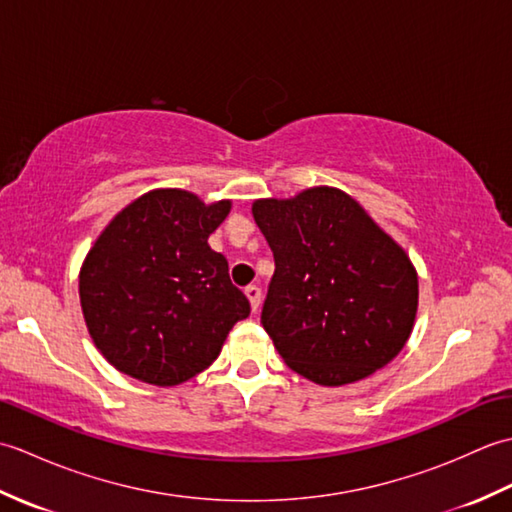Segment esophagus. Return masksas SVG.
Here are the masks:
<instances>
[{"label":"esophagus","instance_id":"1","mask_svg":"<svg viewBox=\"0 0 512 512\" xmlns=\"http://www.w3.org/2000/svg\"><path fill=\"white\" fill-rule=\"evenodd\" d=\"M244 292H246V297L250 301V308L257 310L259 303H262V288H259V286H246Z\"/></svg>","mask_w":512,"mask_h":512}]
</instances>
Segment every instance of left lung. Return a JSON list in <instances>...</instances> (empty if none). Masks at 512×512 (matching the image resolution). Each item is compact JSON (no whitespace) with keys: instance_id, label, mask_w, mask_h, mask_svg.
<instances>
[{"instance_id":"left-lung-1","label":"left lung","mask_w":512,"mask_h":512,"mask_svg":"<svg viewBox=\"0 0 512 512\" xmlns=\"http://www.w3.org/2000/svg\"><path fill=\"white\" fill-rule=\"evenodd\" d=\"M253 217L275 255L262 325L292 372L341 387L394 361L418 312L405 248L334 187L255 200Z\"/></svg>"}]
</instances>
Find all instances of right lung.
<instances>
[{
    "instance_id": "right-lung-1",
    "label": "right lung",
    "mask_w": 512,
    "mask_h": 512,
    "mask_svg": "<svg viewBox=\"0 0 512 512\" xmlns=\"http://www.w3.org/2000/svg\"><path fill=\"white\" fill-rule=\"evenodd\" d=\"M231 200L204 204L184 189H154L96 237L79 273L94 345L118 372L173 387L204 372L250 303L209 235Z\"/></svg>"
}]
</instances>
